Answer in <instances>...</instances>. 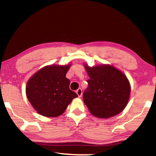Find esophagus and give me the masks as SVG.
I'll use <instances>...</instances> for the list:
<instances>
[{
  "label": "esophagus",
  "instance_id": "obj_1",
  "mask_svg": "<svg viewBox=\"0 0 156 156\" xmlns=\"http://www.w3.org/2000/svg\"><path fill=\"white\" fill-rule=\"evenodd\" d=\"M76 94L78 95L79 97H82V89L79 88V89H77V90L76 91Z\"/></svg>",
  "mask_w": 156,
  "mask_h": 156
}]
</instances>
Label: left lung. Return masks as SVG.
<instances>
[{
    "instance_id": "8db88e82",
    "label": "left lung",
    "mask_w": 156,
    "mask_h": 156,
    "mask_svg": "<svg viewBox=\"0 0 156 156\" xmlns=\"http://www.w3.org/2000/svg\"><path fill=\"white\" fill-rule=\"evenodd\" d=\"M85 68L89 79L83 100L91 114L98 118L108 119L122 112L131 92L126 76L109 65H85Z\"/></svg>"
}]
</instances>
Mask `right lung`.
Segmentation results:
<instances>
[{
	"instance_id": "obj_1",
	"label": "right lung",
	"mask_w": 156,
	"mask_h": 156,
	"mask_svg": "<svg viewBox=\"0 0 156 156\" xmlns=\"http://www.w3.org/2000/svg\"><path fill=\"white\" fill-rule=\"evenodd\" d=\"M69 68V65L44 67L27 83V99L40 114L58 116L65 112L72 100L78 97L69 87L70 81L66 77Z\"/></svg>"
}]
</instances>
